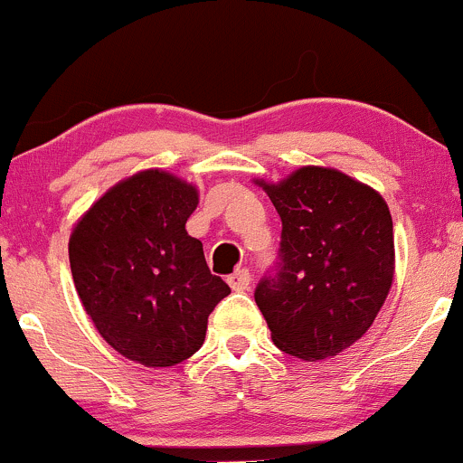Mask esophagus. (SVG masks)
Listing matches in <instances>:
<instances>
[{"instance_id": "34e87169", "label": "esophagus", "mask_w": 463, "mask_h": 463, "mask_svg": "<svg viewBox=\"0 0 463 463\" xmlns=\"http://www.w3.org/2000/svg\"><path fill=\"white\" fill-rule=\"evenodd\" d=\"M250 280H252V276H250L246 268L237 269L235 274L228 276V285H231L235 291H246L250 287Z\"/></svg>"}]
</instances>
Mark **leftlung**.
<instances>
[{"instance_id": "left-lung-1", "label": "left lung", "mask_w": 463, "mask_h": 463, "mask_svg": "<svg viewBox=\"0 0 463 463\" xmlns=\"http://www.w3.org/2000/svg\"><path fill=\"white\" fill-rule=\"evenodd\" d=\"M263 189L283 231L279 259L254 300L283 353L335 357L368 331L392 287L390 209L368 184L311 165Z\"/></svg>"}]
</instances>
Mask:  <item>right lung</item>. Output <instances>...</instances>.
<instances>
[{
    "label": "right lung",
    "instance_id": "1",
    "mask_svg": "<svg viewBox=\"0 0 463 463\" xmlns=\"http://www.w3.org/2000/svg\"><path fill=\"white\" fill-rule=\"evenodd\" d=\"M198 191L147 169L121 180L73 228L69 263L84 311L117 353L147 368L189 359L231 294L184 231Z\"/></svg>",
    "mask_w": 463,
    "mask_h": 463
}]
</instances>
